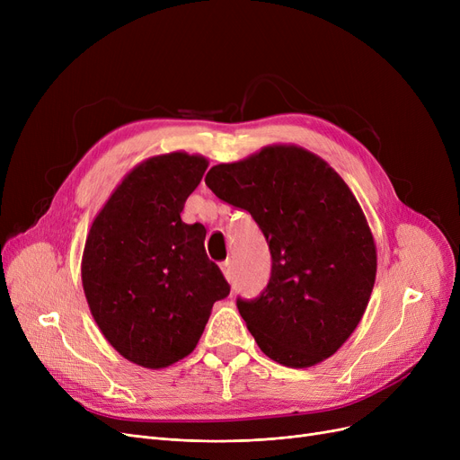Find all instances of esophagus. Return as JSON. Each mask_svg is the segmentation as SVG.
<instances>
[{
  "instance_id": "1",
  "label": "esophagus",
  "mask_w": 460,
  "mask_h": 460,
  "mask_svg": "<svg viewBox=\"0 0 460 460\" xmlns=\"http://www.w3.org/2000/svg\"><path fill=\"white\" fill-rule=\"evenodd\" d=\"M220 269H222L224 276H226L227 279H231V276H233V270H231V261H229V259H227V261H224V262L220 264Z\"/></svg>"
}]
</instances>
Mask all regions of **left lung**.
Segmentation results:
<instances>
[{
  "label": "left lung",
  "instance_id": "left-lung-1",
  "mask_svg": "<svg viewBox=\"0 0 460 460\" xmlns=\"http://www.w3.org/2000/svg\"><path fill=\"white\" fill-rule=\"evenodd\" d=\"M205 182L248 210L270 248L267 288L236 300L259 349L295 369L335 354L364 317L376 276L375 240L345 181L296 145H269L210 167Z\"/></svg>",
  "mask_w": 460,
  "mask_h": 460
}]
</instances>
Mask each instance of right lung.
Masks as SVG:
<instances>
[{
    "instance_id": "obj_1",
    "label": "right lung",
    "mask_w": 460,
    "mask_h": 460,
    "mask_svg": "<svg viewBox=\"0 0 460 460\" xmlns=\"http://www.w3.org/2000/svg\"><path fill=\"white\" fill-rule=\"evenodd\" d=\"M208 160L169 153L136 165L89 229L82 283L94 323L132 364L162 369L196 349L231 287L207 257L205 227L181 212Z\"/></svg>"
}]
</instances>
